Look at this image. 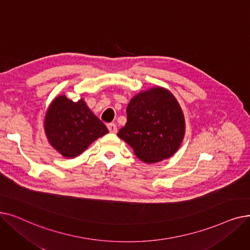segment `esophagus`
<instances>
[{
    "label": "esophagus",
    "mask_w": 250,
    "mask_h": 250,
    "mask_svg": "<svg viewBox=\"0 0 250 250\" xmlns=\"http://www.w3.org/2000/svg\"><path fill=\"white\" fill-rule=\"evenodd\" d=\"M107 127H108L110 133H114L115 134L117 132V126H116L115 124H108Z\"/></svg>",
    "instance_id": "34e87169"
}]
</instances>
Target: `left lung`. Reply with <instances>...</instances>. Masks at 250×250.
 Listing matches in <instances>:
<instances>
[{"label":"left lung","instance_id":"8db88e82","mask_svg":"<svg viewBox=\"0 0 250 250\" xmlns=\"http://www.w3.org/2000/svg\"><path fill=\"white\" fill-rule=\"evenodd\" d=\"M127 121L117 136L138 158L155 163L170 158L185 137V115L172 93L155 87L137 94L126 107Z\"/></svg>","mask_w":250,"mask_h":250}]
</instances>
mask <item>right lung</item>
<instances>
[{
  "label": "right lung",
  "instance_id": "obj_1",
  "mask_svg": "<svg viewBox=\"0 0 250 250\" xmlns=\"http://www.w3.org/2000/svg\"><path fill=\"white\" fill-rule=\"evenodd\" d=\"M44 130L50 145L65 158L84 152L95 140L108 133L86 102L58 96L51 102L44 118Z\"/></svg>",
  "mask_w": 250,
  "mask_h": 250
}]
</instances>
